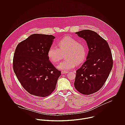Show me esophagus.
Here are the masks:
<instances>
[{
    "mask_svg": "<svg viewBox=\"0 0 125 125\" xmlns=\"http://www.w3.org/2000/svg\"><path fill=\"white\" fill-rule=\"evenodd\" d=\"M68 73V71H62V74H65V73Z\"/></svg>",
    "mask_w": 125,
    "mask_h": 125,
    "instance_id": "esophagus-1",
    "label": "esophagus"
}]
</instances>
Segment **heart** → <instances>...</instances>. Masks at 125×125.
Returning <instances> with one entry per match:
<instances>
[{"label":"heart","mask_w":125,"mask_h":125,"mask_svg":"<svg viewBox=\"0 0 125 125\" xmlns=\"http://www.w3.org/2000/svg\"><path fill=\"white\" fill-rule=\"evenodd\" d=\"M58 48L52 46L48 52L50 61L53 63L58 62L64 55L65 59L60 62L57 68L67 71L79 65L85 60L86 56V48L81 43L71 37L66 36L58 43Z\"/></svg>","instance_id":"obj_1"}]
</instances>
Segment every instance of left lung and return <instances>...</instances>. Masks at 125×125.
Returning a JSON list of instances; mask_svg holds the SVG:
<instances>
[{"label":"left lung","instance_id":"left-lung-1","mask_svg":"<svg viewBox=\"0 0 125 125\" xmlns=\"http://www.w3.org/2000/svg\"><path fill=\"white\" fill-rule=\"evenodd\" d=\"M87 43L86 61L76 72L74 85L80 93L89 95L101 89L111 71L113 61L107 41L96 32L83 30L75 33Z\"/></svg>","mask_w":125,"mask_h":125}]
</instances>
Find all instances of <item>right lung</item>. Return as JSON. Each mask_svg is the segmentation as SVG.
<instances>
[{"instance_id":"add662e5","label":"right lung","mask_w":125,"mask_h":125,"mask_svg":"<svg viewBox=\"0 0 125 125\" xmlns=\"http://www.w3.org/2000/svg\"><path fill=\"white\" fill-rule=\"evenodd\" d=\"M52 35L35 34L19 43L13 60L14 72L23 88L41 97L50 95L61 74L49 61L48 52Z\"/></svg>"}]
</instances>
